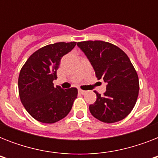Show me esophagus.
I'll list each match as a JSON object with an SVG mask.
<instances>
[{
  "label": "esophagus",
  "mask_w": 158,
  "mask_h": 158,
  "mask_svg": "<svg viewBox=\"0 0 158 158\" xmlns=\"http://www.w3.org/2000/svg\"><path fill=\"white\" fill-rule=\"evenodd\" d=\"M78 91H79V93L80 94H83V95H84V94H85L87 93V91H84V90H82V89H79V90H78Z\"/></svg>",
  "instance_id": "1"
}]
</instances>
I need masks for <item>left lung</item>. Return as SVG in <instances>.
<instances>
[{"label":"left lung","mask_w":158,"mask_h":158,"mask_svg":"<svg viewBox=\"0 0 158 158\" xmlns=\"http://www.w3.org/2000/svg\"><path fill=\"white\" fill-rule=\"evenodd\" d=\"M77 45L86 55L98 79L106 83L103 96L89 106L94 117L105 123L125 119L135 106L139 90L137 72L120 48L103 41H84Z\"/></svg>","instance_id":"8db88e82"}]
</instances>
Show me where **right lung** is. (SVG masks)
<instances>
[{"instance_id":"1","label":"right lung","mask_w":158,"mask_h":158,"mask_svg":"<svg viewBox=\"0 0 158 158\" xmlns=\"http://www.w3.org/2000/svg\"><path fill=\"white\" fill-rule=\"evenodd\" d=\"M75 42L45 46L31 55L19 75L20 101L29 115L47 124L65 117L78 95L76 88L54 87L56 71L63 56L75 47Z\"/></svg>"}]
</instances>
